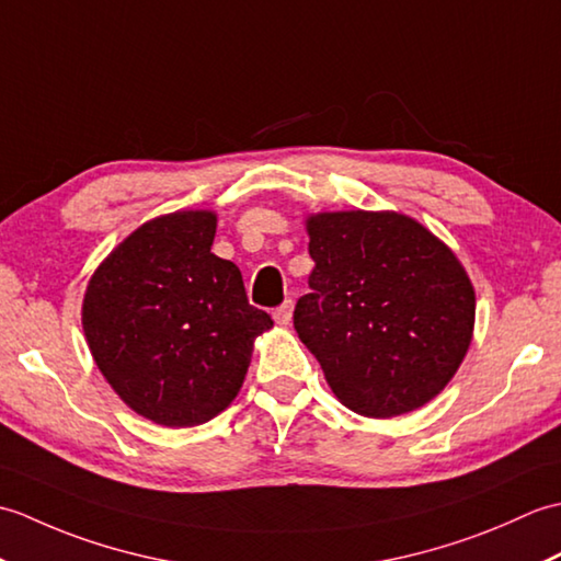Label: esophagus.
<instances>
[{
  "mask_svg": "<svg viewBox=\"0 0 561 561\" xmlns=\"http://www.w3.org/2000/svg\"><path fill=\"white\" fill-rule=\"evenodd\" d=\"M291 313H294V301H284L282 306L274 308V320H277L279 325H289L291 323Z\"/></svg>",
  "mask_w": 561,
  "mask_h": 561,
  "instance_id": "34e87169",
  "label": "esophagus"
}]
</instances>
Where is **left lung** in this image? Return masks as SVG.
I'll list each match as a JSON object with an SVG mask.
<instances>
[{
  "label": "left lung",
  "instance_id": "left-lung-1",
  "mask_svg": "<svg viewBox=\"0 0 561 561\" xmlns=\"http://www.w3.org/2000/svg\"><path fill=\"white\" fill-rule=\"evenodd\" d=\"M316 267L294 328L342 404L364 416L422 408L470 347L474 291L458 257L396 211L308 219Z\"/></svg>",
  "mask_w": 561,
  "mask_h": 561
}]
</instances>
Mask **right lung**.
<instances>
[{
	"label": "right lung",
	"mask_w": 561,
	"mask_h": 561,
	"mask_svg": "<svg viewBox=\"0 0 561 561\" xmlns=\"http://www.w3.org/2000/svg\"><path fill=\"white\" fill-rule=\"evenodd\" d=\"M217 217L175 211L127 236L93 274L81 323L101 374L129 408L195 426L229 408L272 318L241 270L211 253Z\"/></svg>",
	"instance_id": "right-lung-1"
}]
</instances>
